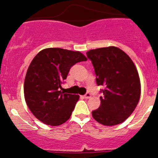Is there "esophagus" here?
Listing matches in <instances>:
<instances>
[{"label": "esophagus", "instance_id": "1", "mask_svg": "<svg viewBox=\"0 0 158 158\" xmlns=\"http://www.w3.org/2000/svg\"><path fill=\"white\" fill-rule=\"evenodd\" d=\"M91 97V94L89 92H87L85 95H84V98H89Z\"/></svg>", "mask_w": 158, "mask_h": 158}]
</instances>
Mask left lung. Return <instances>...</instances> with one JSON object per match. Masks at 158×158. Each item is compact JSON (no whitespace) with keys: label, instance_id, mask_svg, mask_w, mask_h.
I'll return each instance as SVG.
<instances>
[{"label":"left lung","instance_id":"obj_1","mask_svg":"<svg viewBox=\"0 0 158 158\" xmlns=\"http://www.w3.org/2000/svg\"><path fill=\"white\" fill-rule=\"evenodd\" d=\"M96 75L101 105L92 111L94 119L106 126L126 120L136 108L141 96V83L133 61L115 47L91 49L86 52Z\"/></svg>","mask_w":158,"mask_h":158}]
</instances>
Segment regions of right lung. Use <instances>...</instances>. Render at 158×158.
Wrapping results in <instances>:
<instances>
[{
	"mask_svg": "<svg viewBox=\"0 0 158 158\" xmlns=\"http://www.w3.org/2000/svg\"><path fill=\"white\" fill-rule=\"evenodd\" d=\"M86 60L79 51L47 48L38 52L24 81L25 100L36 118L51 126L62 125L69 118L79 95L61 92V85L72 66Z\"/></svg>",
	"mask_w": 158,
	"mask_h": 158,
	"instance_id": "right-lung-1",
	"label": "right lung"
}]
</instances>
